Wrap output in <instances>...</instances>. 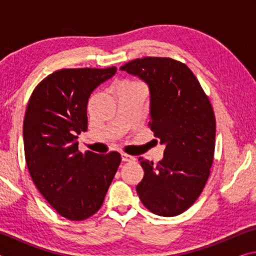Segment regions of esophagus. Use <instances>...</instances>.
Returning a JSON list of instances; mask_svg holds the SVG:
<instances>
[{
    "instance_id": "34e87169",
    "label": "esophagus",
    "mask_w": 256,
    "mask_h": 256,
    "mask_svg": "<svg viewBox=\"0 0 256 256\" xmlns=\"http://www.w3.org/2000/svg\"><path fill=\"white\" fill-rule=\"evenodd\" d=\"M122 160L123 162H134L136 158H134L133 156H130L128 154H122Z\"/></svg>"
}]
</instances>
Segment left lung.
Wrapping results in <instances>:
<instances>
[{
  "mask_svg": "<svg viewBox=\"0 0 256 256\" xmlns=\"http://www.w3.org/2000/svg\"><path fill=\"white\" fill-rule=\"evenodd\" d=\"M120 68L148 84L149 126L166 146L157 164L138 158L144 170L138 198L156 214H180L200 196L214 162L216 118L209 98L193 72L170 58H136Z\"/></svg>",
  "mask_w": 256,
  "mask_h": 256,
  "instance_id": "8db88e82",
  "label": "left lung"
}]
</instances>
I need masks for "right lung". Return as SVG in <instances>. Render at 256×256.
Returning a JSON list of instances; mask_svg holds the SVG:
<instances>
[{
  "label": "right lung",
  "mask_w": 256,
  "mask_h": 256,
  "mask_svg": "<svg viewBox=\"0 0 256 256\" xmlns=\"http://www.w3.org/2000/svg\"><path fill=\"white\" fill-rule=\"evenodd\" d=\"M116 68H63L32 94L24 120L26 162L45 200L64 218L84 220L100 209L118 172L116 151L81 154L78 136L86 131V104Z\"/></svg>",
  "instance_id": "add662e5"
}]
</instances>
